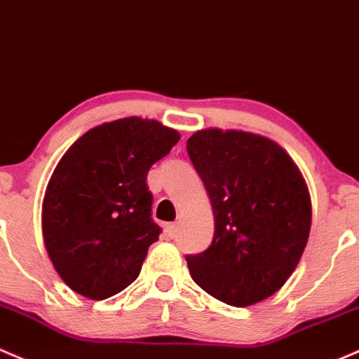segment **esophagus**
Returning <instances> with one entry per match:
<instances>
[{"instance_id": "obj_1", "label": "esophagus", "mask_w": 359, "mask_h": 359, "mask_svg": "<svg viewBox=\"0 0 359 359\" xmlns=\"http://www.w3.org/2000/svg\"><path fill=\"white\" fill-rule=\"evenodd\" d=\"M177 232H179V225H177V224H168V225H167V233H168V237H175Z\"/></svg>"}]
</instances>
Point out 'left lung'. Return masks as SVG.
I'll list each match as a JSON object with an SVG mask.
<instances>
[{
  "mask_svg": "<svg viewBox=\"0 0 359 359\" xmlns=\"http://www.w3.org/2000/svg\"><path fill=\"white\" fill-rule=\"evenodd\" d=\"M215 215L210 248L187 255L196 284L230 306L277 292L306 248L309 192L277 142L243 130L206 129L187 139Z\"/></svg>",
  "mask_w": 359,
  "mask_h": 359,
  "instance_id": "1",
  "label": "left lung"
}]
</instances>
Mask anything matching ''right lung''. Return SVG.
<instances>
[{"instance_id":"obj_1","label":"right lung","mask_w":359,"mask_h":359,"mask_svg":"<svg viewBox=\"0 0 359 359\" xmlns=\"http://www.w3.org/2000/svg\"><path fill=\"white\" fill-rule=\"evenodd\" d=\"M179 139L156 120L129 116L88 130L63 154L44 194L43 236L72 290L100 301L139 277L161 232L146 179Z\"/></svg>"}]
</instances>
